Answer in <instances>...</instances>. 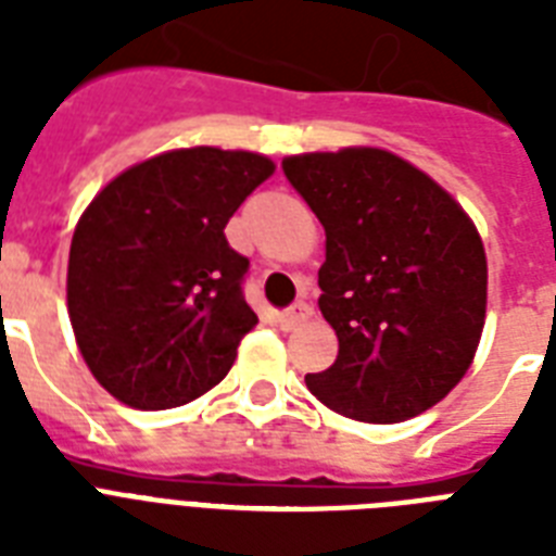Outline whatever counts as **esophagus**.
Instances as JSON below:
<instances>
[{
	"label": "esophagus",
	"mask_w": 556,
	"mask_h": 556,
	"mask_svg": "<svg viewBox=\"0 0 556 556\" xmlns=\"http://www.w3.org/2000/svg\"><path fill=\"white\" fill-rule=\"evenodd\" d=\"M308 317H312V308L305 303H294L288 312L279 314V326H282V329H296V326H303Z\"/></svg>",
	"instance_id": "esophagus-1"
}]
</instances>
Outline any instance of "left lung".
<instances>
[{"instance_id": "obj_1", "label": "left lung", "mask_w": 556, "mask_h": 556, "mask_svg": "<svg viewBox=\"0 0 556 556\" xmlns=\"http://www.w3.org/2000/svg\"><path fill=\"white\" fill-rule=\"evenodd\" d=\"M326 230L323 317L338 361L305 375L334 413L397 424L447 397L482 340L488 256L473 218L439 181L378 147L282 159Z\"/></svg>"}]
</instances>
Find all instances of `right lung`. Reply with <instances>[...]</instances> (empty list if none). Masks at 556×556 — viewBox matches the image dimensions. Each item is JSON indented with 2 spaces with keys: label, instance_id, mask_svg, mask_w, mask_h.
<instances>
[{
  "label": "right lung",
  "instance_id": "add662e5",
  "mask_svg": "<svg viewBox=\"0 0 556 556\" xmlns=\"http://www.w3.org/2000/svg\"><path fill=\"white\" fill-rule=\"evenodd\" d=\"M262 152L187 147L132 164L83 210L68 253V320L100 387L169 409L225 378L256 326L248 260L225 225L274 176Z\"/></svg>",
  "mask_w": 556,
  "mask_h": 556
}]
</instances>
